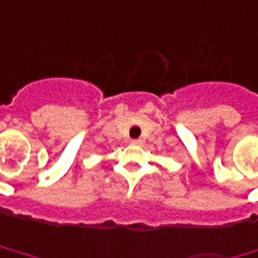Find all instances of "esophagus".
Wrapping results in <instances>:
<instances>
[{
    "mask_svg": "<svg viewBox=\"0 0 258 258\" xmlns=\"http://www.w3.org/2000/svg\"><path fill=\"white\" fill-rule=\"evenodd\" d=\"M131 144H133V146H141V144H143V140H140V138L131 140Z\"/></svg>",
    "mask_w": 258,
    "mask_h": 258,
    "instance_id": "obj_1",
    "label": "esophagus"
}]
</instances>
